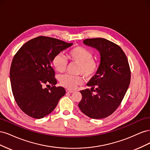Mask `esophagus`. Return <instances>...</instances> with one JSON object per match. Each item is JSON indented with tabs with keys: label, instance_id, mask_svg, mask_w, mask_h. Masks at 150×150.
<instances>
[{
	"label": "esophagus",
	"instance_id": "1",
	"mask_svg": "<svg viewBox=\"0 0 150 150\" xmlns=\"http://www.w3.org/2000/svg\"><path fill=\"white\" fill-rule=\"evenodd\" d=\"M66 92L67 93H74V91L69 89H66Z\"/></svg>",
	"mask_w": 150,
	"mask_h": 150
}]
</instances>
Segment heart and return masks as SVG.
<instances>
[{
	"mask_svg": "<svg viewBox=\"0 0 150 150\" xmlns=\"http://www.w3.org/2000/svg\"><path fill=\"white\" fill-rule=\"evenodd\" d=\"M67 57L72 62L78 63L76 73L83 76L86 79L90 80L96 74L98 71V62L93 57V53L90 49L83 46H77L71 49L67 53ZM52 64L57 72H64L67 62L61 53L56 54L52 59ZM83 78L81 75L65 74L60 79L61 84L68 89H74L83 83Z\"/></svg>",
	"mask_w": 150,
	"mask_h": 150,
	"instance_id": "heart-1",
	"label": "heart"
}]
</instances>
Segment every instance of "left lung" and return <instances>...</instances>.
<instances>
[{
  "mask_svg": "<svg viewBox=\"0 0 150 150\" xmlns=\"http://www.w3.org/2000/svg\"><path fill=\"white\" fill-rule=\"evenodd\" d=\"M83 43L98 50L101 62L96 74L87 84L91 88L80 91L82 99L78 106L91 118H105L119 107L129 87L131 70L128 59L118 45L107 39H86Z\"/></svg>",
  "mask_w": 150,
  "mask_h": 150,
  "instance_id": "8db88e82",
  "label": "left lung"
}]
</instances>
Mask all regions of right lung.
<instances>
[{
	"mask_svg": "<svg viewBox=\"0 0 150 150\" xmlns=\"http://www.w3.org/2000/svg\"><path fill=\"white\" fill-rule=\"evenodd\" d=\"M57 39L39 36L25 43L13 57L10 69L11 88L15 101L27 115L35 119L50 114L66 94L56 87L53 57L71 46ZM52 85L49 89L45 86Z\"/></svg>",
	"mask_w": 150,
	"mask_h": 150,
	"instance_id": "right-lung-1",
	"label": "right lung"
}]
</instances>
